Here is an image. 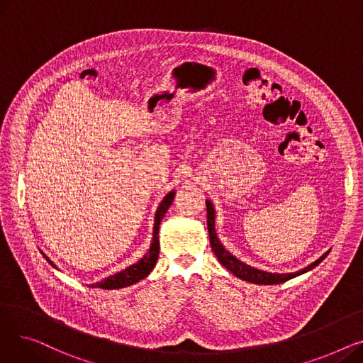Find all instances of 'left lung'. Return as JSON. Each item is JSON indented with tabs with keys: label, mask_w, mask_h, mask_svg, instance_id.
<instances>
[{
	"label": "left lung",
	"mask_w": 363,
	"mask_h": 363,
	"mask_svg": "<svg viewBox=\"0 0 363 363\" xmlns=\"http://www.w3.org/2000/svg\"><path fill=\"white\" fill-rule=\"evenodd\" d=\"M206 207H207V230H208V237H211V245H212L213 253L216 255L218 260L222 263V266H225L228 271L234 274L235 277H238L240 279L247 281V282L262 284V285L282 284V282L289 281L291 278H296L301 274H306V272L312 271L330 253V250H328L325 255H322L318 260H315L313 263L306 266L304 269L297 271V272H291V274H272V272H266V271H262V269H256V268H253V266L238 260L235 256H233L230 252L225 249L223 244L219 241V238L216 235V230H215L216 213H215V207H213L211 200H206Z\"/></svg>",
	"instance_id": "left-lung-1"
}]
</instances>
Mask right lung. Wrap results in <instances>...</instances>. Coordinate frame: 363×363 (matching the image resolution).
<instances>
[{"label":"right lung","mask_w":363,"mask_h":363,"mask_svg":"<svg viewBox=\"0 0 363 363\" xmlns=\"http://www.w3.org/2000/svg\"><path fill=\"white\" fill-rule=\"evenodd\" d=\"M175 197V191L172 189L170 193H167L164 196V199L160 201L157 212H156V218H155V228H152V240L150 244L148 252L144 255V257H141L137 263H133L130 266H128L126 269L110 275L99 282L95 284H89L91 289H103V290H116V289H123V287H129V285L135 284L141 279H144L152 269H155L156 262L159 259V250H160V244H159V226L162 219L164 218V213L167 212L169 206L174 201ZM43 253V252H41ZM44 255V253H43ZM45 260L52 266V268L57 269V266L44 255Z\"/></svg>","instance_id":"1"}]
</instances>
